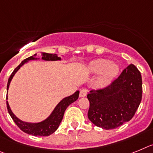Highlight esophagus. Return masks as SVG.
Segmentation results:
<instances>
[{
  "label": "esophagus",
  "instance_id": "1",
  "mask_svg": "<svg viewBox=\"0 0 153 153\" xmlns=\"http://www.w3.org/2000/svg\"><path fill=\"white\" fill-rule=\"evenodd\" d=\"M87 95V90L86 89H82L80 91V94H79V97H85Z\"/></svg>",
  "mask_w": 153,
  "mask_h": 153
}]
</instances>
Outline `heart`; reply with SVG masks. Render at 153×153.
<instances>
[{"label": "heart", "mask_w": 153, "mask_h": 153, "mask_svg": "<svg viewBox=\"0 0 153 153\" xmlns=\"http://www.w3.org/2000/svg\"><path fill=\"white\" fill-rule=\"evenodd\" d=\"M119 71V68L117 64L104 58L92 61L87 67V71L91 75H97L101 73L100 76L95 82L96 86L99 88L107 85L116 76Z\"/></svg>", "instance_id": "b5f03b06"}]
</instances>
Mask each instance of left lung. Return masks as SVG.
Wrapping results in <instances>:
<instances>
[{"label":"left lung","instance_id":"left-lung-1","mask_svg":"<svg viewBox=\"0 0 153 153\" xmlns=\"http://www.w3.org/2000/svg\"><path fill=\"white\" fill-rule=\"evenodd\" d=\"M140 71L131 64L108 87L88 94V117L94 125L113 129L132 119L142 100Z\"/></svg>","mask_w":153,"mask_h":153}]
</instances>
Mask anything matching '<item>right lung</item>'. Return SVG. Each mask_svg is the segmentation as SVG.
<instances>
[{"mask_svg":"<svg viewBox=\"0 0 153 153\" xmlns=\"http://www.w3.org/2000/svg\"><path fill=\"white\" fill-rule=\"evenodd\" d=\"M36 56L37 54H34L32 56L26 58L22 61L19 65L14 69L9 78L8 82H7V91H8L10 82L12 80L13 77L14 76L16 72L21 68V66H23L25 63L28 62V61L39 60L40 58H36ZM42 60L47 61V62H54V61H61L62 58L61 57H58V54H48V53L42 52ZM78 95H79V91H76L73 95L64 98L55 106V108H54L52 112L50 114V115L47 119H45V120L39 122V123H27V122H24L18 119L11 111L7 101V111L14 123L24 132L29 134V135H33L34 136H48V135L54 133L58 129V126L63 119L64 113H65L66 108L68 107L69 105H71V103L75 102L78 99Z\"/></svg>","mask_w":153,"mask_h":153,"instance_id":"1","label":"right lung"}]
</instances>
